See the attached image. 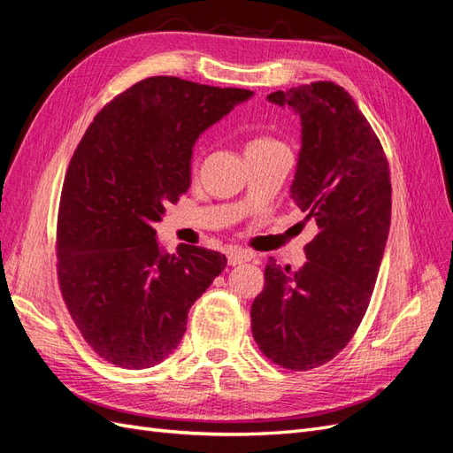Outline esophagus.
<instances>
[{
    "instance_id": "1",
    "label": "esophagus",
    "mask_w": 453,
    "mask_h": 453,
    "mask_svg": "<svg viewBox=\"0 0 453 453\" xmlns=\"http://www.w3.org/2000/svg\"><path fill=\"white\" fill-rule=\"evenodd\" d=\"M251 258H253L251 251H240V250L228 251V265L230 266H236V265H242V263H250Z\"/></svg>"
}]
</instances>
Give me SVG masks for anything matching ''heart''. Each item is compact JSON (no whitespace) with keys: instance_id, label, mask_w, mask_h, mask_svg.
I'll list each match as a JSON object with an SVG mask.
<instances>
[{"instance_id":"b5f03b06","label":"heart","mask_w":453,"mask_h":453,"mask_svg":"<svg viewBox=\"0 0 453 453\" xmlns=\"http://www.w3.org/2000/svg\"><path fill=\"white\" fill-rule=\"evenodd\" d=\"M276 145H281V143L268 138V135H260V138H255V140L250 142L248 149H251V147H276ZM190 170H193V172L196 170V158H193V162H190Z\"/></svg>"}]
</instances>
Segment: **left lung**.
I'll return each mask as SVG.
<instances>
[{
    "mask_svg": "<svg viewBox=\"0 0 453 453\" xmlns=\"http://www.w3.org/2000/svg\"><path fill=\"white\" fill-rule=\"evenodd\" d=\"M303 122L291 198L318 223L308 263L291 272L270 258L251 304L258 349L287 370L334 359L370 304L391 225L389 164L355 100L331 81L268 96Z\"/></svg>",
    "mask_w": 453,
    "mask_h": 453,
    "instance_id": "obj_1",
    "label": "left lung"
}]
</instances>
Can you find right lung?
I'll use <instances>...</instances> for the list:
<instances>
[{
	"instance_id": "right-lung-1",
	"label": "right lung",
	"mask_w": 453,
	"mask_h": 453,
	"mask_svg": "<svg viewBox=\"0 0 453 453\" xmlns=\"http://www.w3.org/2000/svg\"><path fill=\"white\" fill-rule=\"evenodd\" d=\"M251 90L147 77L94 117L65 172L57 223L62 298L87 344L120 368L164 361L226 257L162 253L155 223L190 185L198 135Z\"/></svg>"
}]
</instances>
